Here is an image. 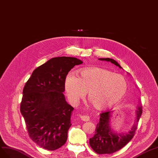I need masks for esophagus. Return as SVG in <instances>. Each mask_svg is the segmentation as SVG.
Masks as SVG:
<instances>
[{
    "instance_id": "esophagus-1",
    "label": "esophagus",
    "mask_w": 158,
    "mask_h": 158,
    "mask_svg": "<svg viewBox=\"0 0 158 158\" xmlns=\"http://www.w3.org/2000/svg\"><path fill=\"white\" fill-rule=\"evenodd\" d=\"M79 118H81V120L84 121V122H87L89 121L90 120V118L89 116H85V115H81L79 116Z\"/></svg>"
}]
</instances>
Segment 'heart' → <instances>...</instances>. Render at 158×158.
<instances>
[{
    "label": "heart",
    "instance_id": "heart-1",
    "mask_svg": "<svg viewBox=\"0 0 158 158\" xmlns=\"http://www.w3.org/2000/svg\"><path fill=\"white\" fill-rule=\"evenodd\" d=\"M64 88L72 103L77 102L87 92L92 105L98 110H105L123 100L127 92L128 83L123 75L94 67L81 69L78 77L73 73L67 74Z\"/></svg>",
    "mask_w": 158,
    "mask_h": 158
}]
</instances>
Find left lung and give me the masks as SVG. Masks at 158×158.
<instances>
[{
	"instance_id": "8db88e82",
	"label": "left lung",
	"mask_w": 158,
	"mask_h": 158,
	"mask_svg": "<svg viewBox=\"0 0 158 158\" xmlns=\"http://www.w3.org/2000/svg\"><path fill=\"white\" fill-rule=\"evenodd\" d=\"M98 60L110 62L123 69L118 63L110 58H99ZM135 111V120L132 127L128 131L118 133L111 127L112 112L108 111L100 114V120L97 125L95 133L93 138L89 139V144L93 150L98 154H110L120 150L131 140L137 128L138 123L142 113L140 101Z\"/></svg>"
}]
</instances>
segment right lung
I'll return each instance as SVG.
<instances>
[{
	"label": "right lung",
	"instance_id": "1",
	"mask_svg": "<svg viewBox=\"0 0 158 158\" xmlns=\"http://www.w3.org/2000/svg\"><path fill=\"white\" fill-rule=\"evenodd\" d=\"M76 57L52 58L31 73L23 89L20 112L29 136L40 147L55 150L66 142L73 108L64 94V81Z\"/></svg>",
	"mask_w": 158,
	"mask_h": 158
}]
</instances>
